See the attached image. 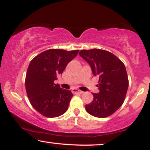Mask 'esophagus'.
<instances>
[{
  "label": "esophagus",
  "mask_w": 150,
  "mask_h": 150,
  "mask_svg": "<svg viewBox=\"0 0 150 150\" xmlns=\"http://www.w3.org/2000/svg\"><path fill=\"white\" fill-rule=\"evenodd\" d=\"M72 92L73 93H82L83 91H80V90L77 89H72Z\"/></svg>",
  "instance_id": "34e87169"
}]
</instances>
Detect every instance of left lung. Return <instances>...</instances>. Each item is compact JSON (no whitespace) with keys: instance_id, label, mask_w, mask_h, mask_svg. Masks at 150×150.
Wrapping results in <instances>:
<instances>
[{"instance_id":"obj_1","label":"left lung","mask_w":150,"mask_h":150,"mask_svg":"<svg viewBox=\"0 0 150 150\" xmlns=\"http://www.w3.org/2000/svg\"><path fill=\"white\" fill-rule=\"evenodd\" d=\"M79 54L99 77V92L93 93L92 102L86 105V110L93 117L104 118L117 111L123 104L128 87L125 66L111 52L100 49L81 50Z\"/></svg>"}]
</instances>
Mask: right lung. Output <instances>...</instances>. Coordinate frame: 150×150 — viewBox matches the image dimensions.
<instances>
[{
    "label": "right lung",
    "mask_w": 150,
    "mask_h": 150,
    "mask_svg": "<svg viewBox=\"0 0 150 150\" xmlns=\"http://www.w3.org/2000/svg\"><path fill=\"white\" fill-rule=\"evenodd\" d=\"M78 52L79 50L51 49L30 61L25 86L30 104L41 115L53 118L67 111L73 94L70 90L61 89L54 81Z\"/></svg>",
    "instance_id": "add662e5"
}]
</instances>
